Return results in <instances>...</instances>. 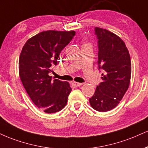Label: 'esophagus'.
<instances>
[{
  "mask_svg": "<svg viewBox=\"0 0 148 148\" xmlns=\"http://www.w3.org/2000/svg\"><path fill=\"white\" fill-rule=\"evenodd\" d=\"M72 85L75 87H79V86H81V85H83V83H78V82H72Z\"/></svg>",
  "mask_w": 148,
  "mask_h": 148,
  "instance_id": "esophagus-1",
  "label": "esophagus"
}]
</instances>
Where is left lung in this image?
Instances as JSON below:
<instances>
[{
    "label": "left lung",
    "mask_w": 148,
    "mask_h": 148,
    "mask_svg": "<svg viewBox=\"0 0 148 148\" xmlns=\"http://www.w3.org/2000/svg\"><path fill=\"white\" fill-rule=\"evenodd\" d=\"M94 31L98 39V65L103 74L90 103L97 111L108 112L118 106L129 88L130 56L125 42L115 34L97 27Z\"/></svg>",
    "instance_id": "8db88e82"
}]
</instances>
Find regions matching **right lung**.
Wrapping results in <instances>:
<instances>
[{"label": "right lung", "instance_id": "1", "mask_svg": "<svg viewBox=\"0 0 148 148\" xmlns=\"http://www.w3.org/2000/svg\"><path fill=\"white\" fill-rule=\"evenodd\" d=\"M74 31L48 30L27 40L19 57V76L30 99L45 113H55L67 105L72 91L69 83L52 80L51 67L59 63V55L75 36Z\"/></svg>", "mask_w": 148, "mask_h": 148}]
</instances>
